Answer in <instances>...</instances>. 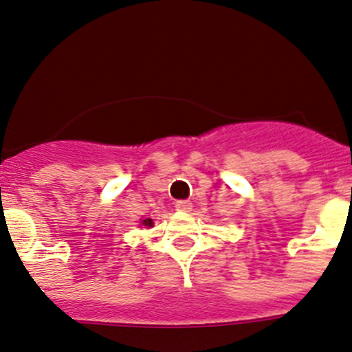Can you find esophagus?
<instances>
[{
  "label": "esophagus",
  "instance_id": "obj_1",
  "mask_svg": "<svg viewBox=\"0 0 352 352\" xmlns=\"http://www.w3.org/2000/svg\"><path fill=\"white\" fill-rule=\"evenodd\" d=\"M175 208L177 209V211H189V209L192 208L191 201H176L175 203Z\"/></svg>",
  "mask_w": 352,
  "mask_h": 352
}]
</instances>
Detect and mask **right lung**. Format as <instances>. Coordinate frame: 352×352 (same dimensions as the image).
Segmentation results:
<instances>
[{
    "label": "right lung",
    "instance_id": "add662e5",
    "mask_svg": "<svg viewBox=\"0 0 352 352\" xmlns=\"http://www.w3.org/2000/svg\"><path fill=\"white\" fill-rule=\"evenodd\" d=\"M143 224L144 226H148V228H151L153 226V219H149V218H146L144 221H143Z\"/></svg>",
    "mask_w": 352,
    "mask_h": 352
}]
</instances>
